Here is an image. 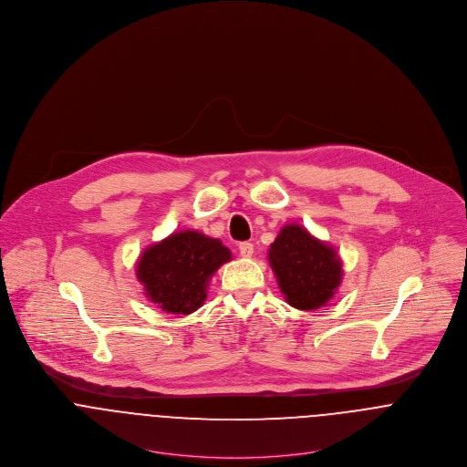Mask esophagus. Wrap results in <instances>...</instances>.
I'll list each match as a JSON object with an SVG mask.
<instances>
[{
  "label": "esophagus",
  "mask_w": 467,
  "mask_h": 467,
  "mask_svg": "<svg viewBox=\"0 0 467 467\" xmlns=\"http://www.w3.org/2000/svg\"><path fill=\"white\" fill-rule=\"evenodd\" d=\"M239 254L243 257H252L254 255V244L252 243H241L239 244Z\"/></svg>",
  "instance_id": "obj_1"
}]
</instances>
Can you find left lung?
Segmentation results:
<instances>
[{"instance_id": "obj_1", "label": "left lung", "mask_w": 467, "mask_h": 467, "mask_svg": "<svg viewBox=\"0 0 467 467\" xmlns=\"http://www.w3.org/2000/svg\"><path fill=\"white\" fill-rule=\"evenodd\" d=\"M285 302L300 311L326 306L341 284V261L331 244L300 224H285L267 252Z\"/></svg>"}]
</instances>
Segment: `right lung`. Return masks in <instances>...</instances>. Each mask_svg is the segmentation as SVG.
<instances>
[{"label": "right lung", "mask_w": 467, "mask_h": 467, "mask_svg": "<svg viewBox=\"0 0 467 467\" xmlns=\"http://www.w3.org/2000/svg\"><path fill=\"white\" fill-rule=\"evenodd\" d=\"M232 261L219 239L183 230L149 246L136 265L145 296L172 315H191L202 306L213 273Z\"/></svg>", "instance_id": "obj_1"}]
</instances>
